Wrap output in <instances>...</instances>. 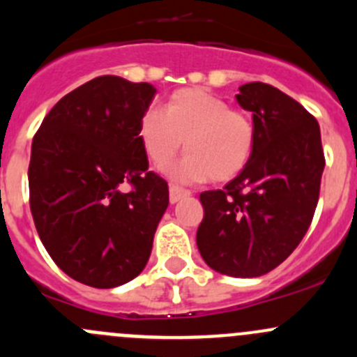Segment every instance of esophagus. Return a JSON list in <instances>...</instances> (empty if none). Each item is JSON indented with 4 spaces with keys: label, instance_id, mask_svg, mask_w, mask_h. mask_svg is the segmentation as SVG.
Segmentation results:
<instances>
[{
    "label": "esophagus",
    "instance_id": "obj_1",
    "mask_svg": "<svg viewBox=\"0 0 357 357\" xmlns=\"http://www.w3.org/2000/svg\"><path fill=\"white\" fill-rule=\"evenodd\" d=\"M186 197H190L188 190H183V188H179V186H174V185L169 188V200H171V204H176V202H179L181 199H186Z\"/></svg>",
    "mask_w": 357,
    "mask_h": 357
}]
</instances>
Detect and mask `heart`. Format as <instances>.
I'll return each mask as SVG.
<instances>
[{
  "label": "heart",
  "mask_w": 357,
  "mask_h": 357,
  "mask_svg": "<svg viewBox=\"0 0 357 357\" xmlns=\"http://www.w3.org/2000/svg\"><path fill=\"white\" fill-rule=\"evenodd\" d=\"M139 138L155 167H165L181 150L188 152L169 171L178 183L231 181L250 162L255 126L250 115L200 88L172 93L160 109H149L139 121Z\"/></svg>",
  "instance_id": "b5f03b06"
}]
</instances>
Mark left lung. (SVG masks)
Masks as SVG:
<instances>
[{"instance_id":"1","label":"left lung","mask_w":357,"mask_h":357,"mask_svg":"<svg viewBox=\"0 0 357 357\" xmlns=\"http://www.w3.org/2000/svg\"><path fill=\"white\" fill-rule=\"evenodd\" d=\"M236 102L252 112L250 162L222 190L200 193L197 245L208 268L255 278L282 264L304 238L325 169L319 124L304 107L264 82L240 86Z\"/></svg>"}]
</instances>
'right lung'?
<instances>
[{
  "mask_svg": "<svg viewBox=\"0 0 357 357\" xmlns=\"http://www.w3.org/2000/svg\"><path fill=\"white\" fill-rule=\"evenodd\" d=\"M155 93L149 82L95 77L63 96L32 139V219L55 264L75 282L114 289L149 262L169 205L167 183L149 171L139 138Z\"/></svg>",
  "mask_w": 357,
  "mask_h": 357,
  "instance_id": "1",
  "label": "right lung"
}]
</instances>
